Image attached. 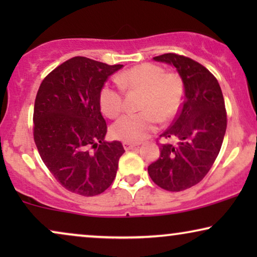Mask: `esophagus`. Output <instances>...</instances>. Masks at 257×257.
Returning <instances> with one entry per match:
<instances>
[{
    "instance_id": "34e87169",
    "label": "esophagus",
    "mask_w": 257,
    "mask_h": 257,
    "mask_svg": "<svg viewBox=\"0 0 257 257\" xmlns=\"http://www.w3.org/2000/svg\"><path fill=\"white\" fill-rule=\"evenodd\" d=\"M122 146H124V149L126 150V151H128V150H133V149H136L137 146L138 145H136V144H131V143H124L122 144Z\"/></svg>"
}]
</instances>
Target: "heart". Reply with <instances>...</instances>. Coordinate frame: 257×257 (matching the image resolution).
Wrapping results in <instances>:
<instances>
[{"label":"heart","instance_id":"b5f03b06","mask_svg":"<svg viewBox=\"0 0 257 257\" xmlns=\"http://www.w3.org/2000/svg\"><path fill=\"white\" fill-rule=\"evenodd\" d=\"M115 79L123 90L144 91L139 106L143 111L126 114L112 125L111 133L115 139L126 143L143 142L157 131L160 119L163 121L172 120L180 111L184 98L180 77L175 73H166L159 65L145 63L133 66ZM120 88L105 83L99 90L100 110L110 118L118 117L124 110V96Z\"/></svg>","mask_w":257,"mask_h":257}]
</instances>
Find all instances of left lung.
<instances>
[{
    "label": "left lung",
    "mask_w": 257,
    "mask_h": 257,
    "mask_svg": "<svg viewBox=\"0 0 257 257\" xmlns=\"http://www.w3.org/2000/svg\"><path fill=\"white\" fill-rule=\"evenodd\" d=\"M173 65L185 87V100L172 125L160 137V157L147 168L156 185L180 192L199 184L213 166L227 128V112L219 82L200 63L177 54L153 58Z\"/></svg>",
    "instance_id": "8db88e82"
}]
</instances>
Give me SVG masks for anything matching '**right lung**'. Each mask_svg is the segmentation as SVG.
I'll return each mask as SVG.
<instances>
[{
  "label": "right lung",
  "instance_id": "add662e5",
  "mask_svg": "<svg viewBox=\"0 0 257 257\" xmlns=\"http://www.w3.org/2000/svg\"><path fill=\"white\" fill-rule=\"evenodd\" d=\"M121 68L77 56L52 70L37 91L34 140L38 153L56 180L76 194L106 191L125 152L118 140H104L107 126L98 101L108 76Z\"/></svg>",
  "mask_w": 257,
  "mask_h": 257
}]
</instances>
